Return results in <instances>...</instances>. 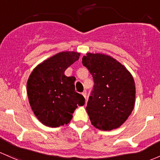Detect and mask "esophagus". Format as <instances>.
I'll list each match as a JSON object with an SVG mask.
<instances>
[{
  "label": "esophagus",
  "mask_w": 160,
  "mask_h": 160,
  "mask_svg": "<svg viewBox=\"0 0 160 160\" xmlns=\"http://www.w3.org/2000/svg\"><path fill=\"white\" fill-rule=\"evenodd\" d=\"M82 95L83 96V97H84L85 99L87 98V91H86V90H84V91H83V93H82Z\"/></svg>",
  "instance_id": "34e87169"
}]
</instances>
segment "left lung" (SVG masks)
<instances>
[{"label": "left lung", "mask_w": 160, "mask_h": 160, "mask_svg": "<svg viewBox=\"0 0 160 160\" xmlns=\"http://www.w3.org/2000/svg\"><path fill=\"white\" fill-rule=\"evenodd\" d=\"M94 80L87 112L91 124L104 131L117 129L128 119L136 101V86L130 72L116 59L87 53L82 60Z\"/></svg>", "instance_id": "obj_1"}]
</instances>
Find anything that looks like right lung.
<instances>
[{
  "label": "right lung",
  "mask_w": 160,
  "mask_h": 160,
  "mask_svg": "<svg viewBox=\"0 0 160 160\" xmlns=\"http://www.w3.org/2000/svg\"><path fill=\"white\" fill-rule=\"evenodd\" d=\"M80 56L74 51L60 52L39 63L28 78L30 105L37 118L47 127L69 123L77 107L84 105V97L75 91V77L64 74Z\"/></svg>",
  "instance_id": "right-lung-1"
}]
</instances>
